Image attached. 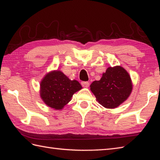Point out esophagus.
<instances>
[{
	"label": "esophagus",
	"instance_id": "34e87169",
	"mask_svg": "<svg viewBox=\"0 0 160 160\" xmlns=\"http://www.w3.org/2000/svg\"><path fill=\"white\" fill-rule=\"evenodd\" d=\"M81 85L83 87H88L89 85V82H81Z\"/></svg>",
	"mask_w": 160,
	"mask_h": 160
}]
</instances>
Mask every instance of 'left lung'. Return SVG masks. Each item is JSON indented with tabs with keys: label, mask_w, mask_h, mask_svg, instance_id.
Returning <instances> with one entry per match:
<instances>
[{
	"label": "left lung",
	"mask_w": 160,
	"mask_h": 160,
	"mask_svg": "<svg viewBox=\"0 0 160 160\" xmlns=\"http://www.w3.org/2000/svg\"><path fill=\"white\" fill-rule=\"evenodd\" d=\"M90 87L98 102L105 108H113L130 96L132 83L127 71L116 66L108 67L101 79L94 81Z\"/></svg>",
	"instance_id": "1"
}]
</instances>
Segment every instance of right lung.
Instances as JSON below:
<instances>
[{
	"instance_id": "add662e5",
	"label": "right lung",
	"mask_w": 160,
	"mask_h": 160,
	"mask_svg": "<svg viewBox=\"0 0 160 160\" xmlns=\"http://www.w3.org/2000/svg\"><path fill=\"white\" fill-rule=\"evenodd\" d=\"M82 89L77 80H71L60 71H54L40 83V97L47 106L60 110L71 100L74 93Z\"/></svg>"
}]
</instances>
